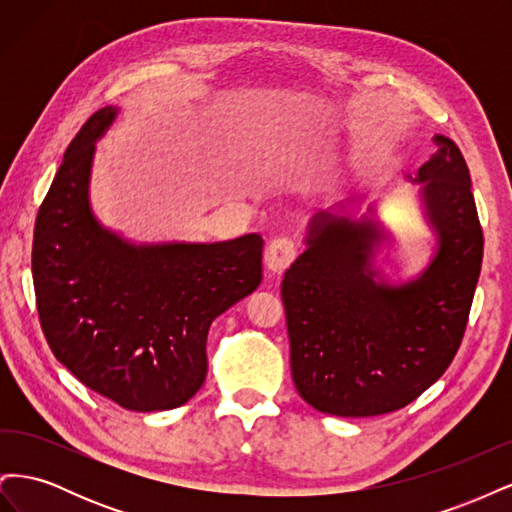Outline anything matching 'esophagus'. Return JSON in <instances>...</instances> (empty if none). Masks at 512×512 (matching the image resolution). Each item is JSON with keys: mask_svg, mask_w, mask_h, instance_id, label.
Masks as SVG:
<instances>
[{"mask_svg": "<svg viewBox=\"0 0 512 512\" xmlns=\"http://www.w3.org/2000/svg\"><path fill=\"white\" fill-rule=\"evenodd\" d=\"M294 258H297V243L288 237L273 239L265 250V265L273 275L286 271Z\"/></svg>", "mask_w": 512, "mask_h": 512, "instance_id": "1", "label": "esophagus"}]
</instances>
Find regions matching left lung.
Segmentation results:
<instances>
[{
	"label": "left lung",
	"instance_id": "1",
	"mask_svg": "<svg viewBox=\"0 0 512 512\" xmlns=\"http://www.w3.org/2000/svg\"><path fill=\"white\" fill-rule=\"evenodd\" d=\"M436 153L414 181L438 235L429 267L406 284L374 269L378 222L318 213L307 250L282 282L290 369L309 406L333 416H378L408 406L453 363L483 262V228L459 147Z\"/></svg>",
	"mask_w": 512,
	"mask_h": 512
}]
</instances>
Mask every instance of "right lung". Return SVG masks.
<instances>
[{
	"mask_svg": "<svg viewBox=\"0 0 512 512\" xmlns=\"http://www.w3.org/2000/svg\"><path fill=\"white\" fill-rule=\"evenodd\" d=\"M117 108L91 115L42 200L32 271L46 342L91 391L134 412L179 408L207 376V333L262 280L260 235L134 245L89 207L94 143Z\"/></svg>",
	"mask_w": 512,
	"mask_h": 512,
	"instance_id": "1",
	"label": "right lung"
}]
</instances>
